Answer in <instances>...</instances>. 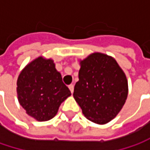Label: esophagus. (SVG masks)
<instances>
[{"label": "esophagus", "mask_w": 150, "mask_h": 150, "mask_svg": "<svg viewBox=\"0 0 150 150\" xmlns=\"http://www.w3.org/2000/svg\"><path fill=\"white\" fill-rule=\"evenodd\" d=\"M69 90L71 91V93H73V92H74V85H73V84L69 85Z\"/></svg>", "instance_id": "1"}]
</instances>
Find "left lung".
I'll list each match as a JSON object with an SVG mask.
<instances>
[{
  "label": "left lung",
  "mask_w": 150,
  "mask_h": 150,
  "mask_svg": "<svg viewBox=\"0 0 150 150\" xmlns=\"http://www.w3.org/2000/svg\"><path fill=\"white\" fill-rule=\"evenodd\" d=\"M80 65L74 98L88 120L97 124L108 123L126 102V75L113 57L102 53L91 54Z\"/></svg>",
  "instance_id": "obj_1"
}]
</instances>
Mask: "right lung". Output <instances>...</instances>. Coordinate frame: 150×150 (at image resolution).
I'll list each match as a JSON object with an SVG mask.
<instances>
[{"instance_id": "1", "label": "right lung", "mask_w": 150, "mask_h": 150, "mask_svg": "<svg viewBox=\"0 0 150 150\" xmlns=\"http://www.w3.org/2000/svg\"><path fill=\"white\" fill-rule=\"evenodd\" d=\"M16 89L20 104L28 115L39 122L52 119L61 103L71 96L54 61L42 56L22 69Z\"/></svg>"}]
</instances>
